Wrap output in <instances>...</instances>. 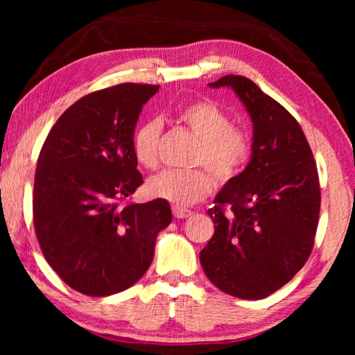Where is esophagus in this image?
<instances>
[{"label":"esophagus","instance_id":"34e87169","mask_svg":"<svg viewBox=\"0 0 355 355\" xmlns=\"http://www.w3.org/2000/svg\"><path fill=\"white\" fill-rule=\"evenodd\" d=\"M172 214L175 218H178V220H182V218H187L191 216L193 212L189 209H183V207H178V206H173L172 207Z\"/></svg>","mask_w":355,"mask_h":355}]
</instances>
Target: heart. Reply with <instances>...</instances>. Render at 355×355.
<instances>
[{"mask_svg": "<svg viewBox=\"0 0 355 355\" xmlns=\"http://www.w3.org/2000/svg\"><path fill=\"white\" fill-rule=\"evenodd\" d=\"M178 120L200 139L192 164L210 168L218 183L232 182L245 168L252 155L250 134L232 125L230 116L220 105L212 101L192 102L178 112ZM162 130L160 120L150 119L132 135V154L143 168L155 169L160 163ZM207 170L164 171L148 180L146 191L150 197L175 206L195 205L215 187V180Z\"/></svg>", "mask_w": 355, "mask_h": 355, "instance_id": "heart-1", "label": "heart"}]
</instances>
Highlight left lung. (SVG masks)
<instances>
[{
    "instance_id": "left-lung-1",
    "label": "left lung",
    "mask_w": 355,
    "mask_h": 355,
    "mask_svg": "<svg viewBox=\"0 0 355 355\" xmlns=\"http://www.w3.org/2000/svg\"><path fill=\"white\" fill-rule=\"evenodd\" d=\"M230 87L253 122L252 158L207 210L215 233L200 252L210 282L239 299L277 291L310 258L320 212L318 166L302 128L273 97L244 76Z\"/></svg>"
}]
</instances>
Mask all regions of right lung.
Instances as JSON below:
<instances>
[{"label":"right lung","instance_id":"add662e5","mask_svg":"<svg viewBox=\"0 0 355 355\" xmlns=\"http://www.w3.org/2000/svg\"><path fill=\"white\" fill-rule=\"evenodd\" d=\"M158 85L119 84L74 102L37 158L33 225L49 266L87 296L130 288L172 221L166 200L126 202L143 183L132 154L139 114Z\"/></svg>","mask_w":355,"mask_h":355}]
</instances>
